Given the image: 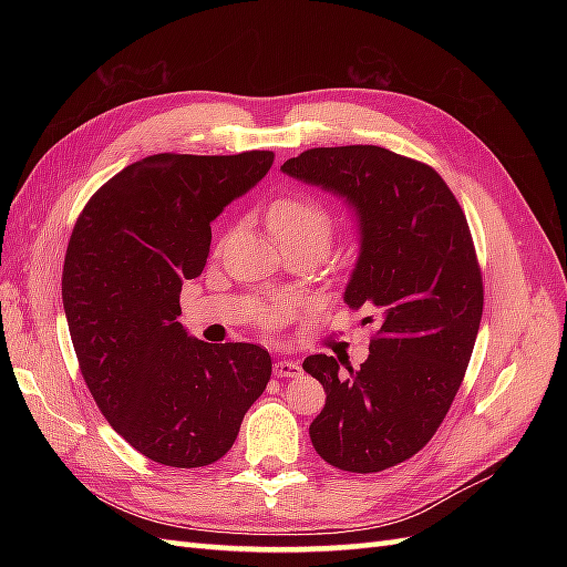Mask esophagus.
Returning <instances> with one entry per match:
<instances>
[{
    "label": "esophagus",
    "mask_w": 567,
    "mask_h": 567,
    "mask_svg": "<svg viewBox=\"0 0 567 567\" xmlns=\"http://www.w3.org/2000/svg\"><path fill=\"white\" fill-rule=\"evenodd\" d=\"M302 373V367L296 362V359H279L277 364H274V375H279V379H298Z\"/></svg>",
    "instance_id": "1"
}]
</instances>
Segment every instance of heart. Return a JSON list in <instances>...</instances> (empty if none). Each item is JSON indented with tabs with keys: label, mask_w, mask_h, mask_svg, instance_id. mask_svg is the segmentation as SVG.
I'll use <instances>...</instances> for the list:
<instances>
[{
	"label": "heart",
	"mask_w": 567,
	"mask_h": 567,
	"mask_svg": "<svg viewBox=\"0 0 567 567\" xmlns=\"http://www.w3.org/2000/svg\"><path fill=\"white\" fill-rule=\"evenodd\" d=\"M267 219L269 229L279 238V244L284 248H315L321 255L331 248L336 234V217L315 196L293 194L274 200ZM290 312H293L290 302H274L265 312L262 321L267 326H277L284 323L290 317Z\"/></svg>",
	"instance_id": "1"
}]
</instances>
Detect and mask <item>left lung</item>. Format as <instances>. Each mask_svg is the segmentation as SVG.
<instances>
[{
	"label": "left lung",
	"instance_id": "left-lung-1",
	"mask_svg": "<svg viewBox=\"0 0 567 567\" xmlns=\"http://www.w3.org/2000/svg\"><path fill=\"white\" fill-rule=\"evenodd\" d=\"M281 169L352 205L362 248L346 302L381 312L359 369L342 372L346 362L326 354L302 362L326 390L312 444L340 471L398 466L447 416L483 319V274L466 215L431 165L381 146L310 148Z\"/></svg>",
	"mask_w": 567,
	"mask_h": 567
}]
</instances>
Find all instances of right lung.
Wrapping results in <instances>:
<instances>
[{"label": "right lung", "mask_w": 567, "mask_h": 567, "mask_svg": "<svg viewBox=\"0 0 567 567\" xmlns=\"http://www.w3.org/2000/svg\"><path fill=\"white\" fill-rule=\"evenodd\" d=\"M271 163V151L142 158L99 188L68 241L61 293L82 379L113 431L163 466L225 456L269 383L265 348L210 346L177 319L182 281L208 260L210 221Z\"/></svg>", "instance_id": "add662e5"}]
</instances>
